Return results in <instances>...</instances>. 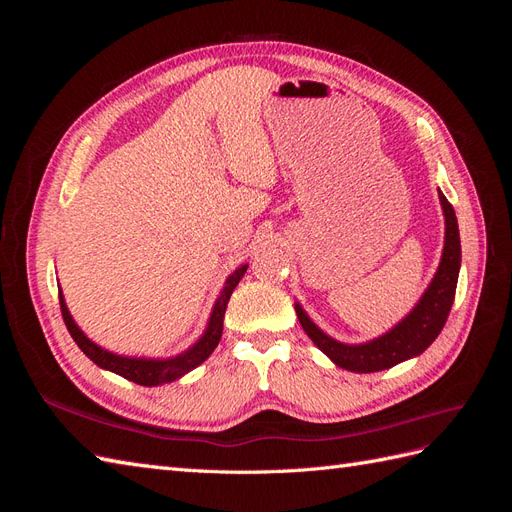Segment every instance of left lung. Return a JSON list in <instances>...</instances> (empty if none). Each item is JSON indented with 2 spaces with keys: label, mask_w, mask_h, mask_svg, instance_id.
<instances>
[{
  "label": "left lung",
  "mask_w": 512,
  "mask_h": 512,
  "mask_svg": "<svg viewBox=\"0 0 512 512\" xmlns=\"http://www.w3.org/2000/svg\"><path fill=\"white\" fill-rule=\"evenodd\" d=\"M440 203L444 209V222H446L442 262L436 271V277H433L429 288L425 290L423 299L418 301V305L397 324L395 329H391L389 333L374 339V342L369 344H361V346L339 344L329 335H324L316 324L307 318V314L303 312L299 303L294 305L303 331L335 365L348 371H359V374L382 371L425 352L431 346L433 339L440 335L448 314H451L455 290H457L459 267H461V241H459L455 209L451 203H448L442 192H440Z\"/></svg>",
  "instance_id": "obj_1"
}]
</instances>
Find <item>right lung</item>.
<instances>
[{
    "mask_svg": "<svg viewBox=\"0 0 512 512\" xmlns=\"http://www.w3.org/2000/svg\"><path fill=\"white\" fill-rule=\"evenodd\" d=\"M245 271H247V265L239 267L226 280L218 301H215L213 314L209 318V327H207L205 335L200 337L190 350H185L183 354L175 356V359H166V361L130 359V356H119V354H113V352H108V350L96 346L74 324V320L68 312V307L64 303V297H61V292H59V307H61V316H64V322H66V327H68L72 339L76 342V346H79L98 367L115 371V374L123 376L126 380H132L136 384H141V386H158V384H166V382H173V380L181 378L183 374H188V371H192L194 367H198L200 363L209 359V354L215 350V346L220 344L222 329H224V314H226V305H228L230 294H232V290L237 288V284H239V280H241Z\"/></svg>",
    "mask_w": 512,
    "mask_h": 512,
    "instance_id": "right-lung-1",
    "label": "right lung"
}]
</instances>
